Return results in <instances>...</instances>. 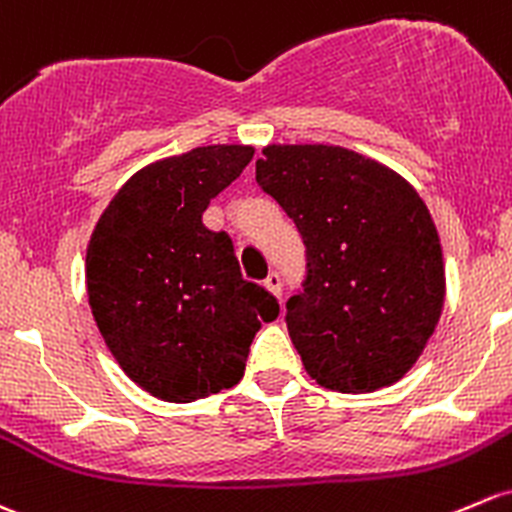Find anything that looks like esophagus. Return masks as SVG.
<instances>
[{"instance_id": "obj_1", "label": "esophagus", "mask_w": 512, "mask_h": 512, "mask_svg": "<svg viewBox=\"0 0 512 512\" xmlns=\"http://www.w3.org/2000/svg\"><path fill=\"white\" fill-rule=\"evenodd\" d=\"M265 287L270 289L272 294H277V297H279V294H282V274H279V272H270V274H267Z\"/></svg>"}]
</instances>
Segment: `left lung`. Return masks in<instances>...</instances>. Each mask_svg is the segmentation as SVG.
<instances>
[{
	"mask_svg": "<svg viewBox=\"0 0 512 512\" xmlns=\"http://www.w3.org/2000/svg\"><path fill=\"white\" fill-rule=\"evenodd\" d=\"M257 186L306 247L287 328L306 373L338 392H373L417 363L444 306L437 228L417 191L373 159L326 144H272Z\"/></svg>",
	"mask_w": 512,
	"mask_h": 512,
	"instance_id": "8db88e82",
	"label": "left lung"
}]
</instances>
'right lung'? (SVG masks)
Segmentation results:
<instances>
[{
  "label": "right lung",
  "mask_w": 512,
  "mask_h": 512,
  "mask_svg": "<svg viewBox=\"0 0 512 512\" xmlns=\"http://www.w3.org/2000/svg\"><path fill=\"white\" fill-rule=\"evenodd\" d=\"M252 154L215 144L149 164L93 230L90 309L120 368L159 400L193 402L238 385L260 321L279 316L277 299L242 279L230 235L203 225L208 203Z\"/></svg>",
  "instance_id": "right-lung-1"
}]
</instances>
